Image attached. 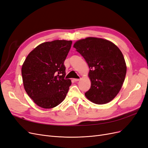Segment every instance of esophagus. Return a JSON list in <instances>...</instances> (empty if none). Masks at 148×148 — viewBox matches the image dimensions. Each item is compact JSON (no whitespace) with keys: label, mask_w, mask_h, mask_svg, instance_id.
Masks as SVG:
<instances>
[{"label":"esophagus","mask_w":148,"mask_h":148,"mask_svg":"<svg viewBox=\"0 0 148 148\" xmlns=\"http://www.w3.org/2000/svg\"><path fill=\"white\" fill-rule=\"evenodd\" d=\"M79 80V79H74V81L75 82H78Z\"/></svg>","instance_id":"34e87169"}]
</instances>
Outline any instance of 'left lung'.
I'll use <instances>...</instances> for the list:
<instances>
[{
	"mask_svg": "<svg viewBox=\"0 0 148 148\" xmlns=\"http://www.w3.org/2000/svg\"><path fill=\"white\" fill-rule=\"evenodd\" d=\"M73 47L89 67L91 88L87 99L96 104L113 100L119 92L127 73L124 57L119 47L108 40L89 37L76 42Z\"/></svg>",
	"mask_w": 148,
	"mask_h": 148,
	"instance_id": "left-lung-1",
	"label": "left lung"
}]
</instances>
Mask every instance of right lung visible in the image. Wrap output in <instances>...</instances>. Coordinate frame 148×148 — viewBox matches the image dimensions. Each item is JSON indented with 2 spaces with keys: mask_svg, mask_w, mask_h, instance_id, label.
<instances>
[{
  "mask_svg": "<svg viewBox=\"0 0 148 148\" xmlns=\"http://www.w3.org/2000/svg\"><path fill=\"white\" fill-rule=\"evenodd\" d=\"M72 41L55 40L39 44L28 55L21 68L24 88L33 102L51 109L63 101L71 84L65 78L64 64Z\"/></svg>",
  "mask_w": 148,
  "mask_h": 148,
  "instance_id": "obj_1",
  "label": "right lung"
}]
</instances>
